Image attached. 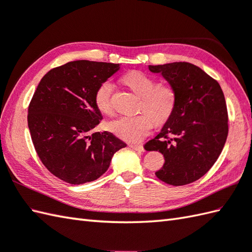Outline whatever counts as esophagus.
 I'll return each mask as SVG.
<instances>
[{
	"mask_svg": "<svg viewBox=\"0 0 252 252\" xmlns=\"http://www.w3.org/2000/svg\"><path fill=\"white\" fill-rule=\"evenodd\" d=\"M130 147L134 150H137V151H143L144 150L143 145H140V144H130Z\"/></svg>",
	"mask_w": 252,
	"mask_h": 252,
	"instance_id": "1",
	"label": "esophagus"
}]
</instances>
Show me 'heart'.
I'll return each mask as SVG.
<instances>
[{
	"mask_svg": "<svg viewBox=\"0 0 252 252\" xmlns=\"http://www.w3.org/2000/svg\"><path fill=\"white\" fill-rule=\"evenodd\" d=\"M122 84L139 96L137 112L131 117H119L110 122L108 128L116 136L127 142H139L148 135L154 122L164 125L172 118L178 104V92L172 84L157 83L154 76L140 71H132L121 77ZM113 86L103 81L94 91L93 101L99 113L113 115Z\"/></svg>",
	"mask_w": 252,
	"mask_h": 252,
	"instance_id": "1",
	"label": "heart"
}]
</instances>
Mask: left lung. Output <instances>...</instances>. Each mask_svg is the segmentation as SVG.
<instances>
[{"mask_svg":"<svg viewBox=\"0 0 252 252\" xmlns=\"http://www.w3.org/2000/svg\"><path fill=\"white\" fill-rule=\"evenodd\" d=\"M178 92L173 117L158 135L145 144L159 150L164 165L156 176L172 186H185L204 176L219 158L229 133L227 109L217 80L188 62L149 65Z\"/></svg>","mask_w":252,"mask_h":252,"instance_id":"8db88e82","label":"left lung"}]
</instances>
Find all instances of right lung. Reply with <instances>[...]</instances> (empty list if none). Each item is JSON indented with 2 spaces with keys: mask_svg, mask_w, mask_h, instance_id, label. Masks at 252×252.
I'll use <instances>...</instances> for the list:
<instances>
[{
  "mask_svg": "<svg viewBox=\"0 0 252 252\" xmlns=\"http://www.w3.org/2000/svg\"><path fill=\"white\" fill-rule=\"evenodd\" d=\"M119 64L78 60L50 69L28 109V126L40 161L71 185L90 183L107 171L116 151L126 146L113 133L93 132L102 114L93 95Z\"/></svg>",
  "mask_w": 252,
  "mask_h": 252,
  "instance_id": "add662e5",
  "label": "right lung"
}]
</instances>
